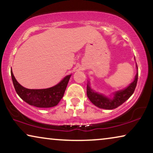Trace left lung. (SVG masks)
I'll list each match as a JSON object with an SVG mask.
<instances>
[{
  "label": "left lung",
  "mask_w": 153,
  "mask_h": 153,
  "mask_svg": "<svg viewBox=\"0 0 153 153\" xmlns=\"http://www.w3.org/2000/svg\"><path fill=\"white\" fill-rule=\"evenodd\" d=\"M137 68L138 69V67ZM137 80H138V73L135 76L134 80L128 86L126 89L121 91H117L114 94L113 98H109L105 96L99 94L96 92H94L89 85L87 87V94L90 101L100 108L106 109H115L122 105L123 103L128 100V99L134 93L135 88L137 87Z\"/></svg>",
  "instance_id": "left-lung-1"
}]
</instances>
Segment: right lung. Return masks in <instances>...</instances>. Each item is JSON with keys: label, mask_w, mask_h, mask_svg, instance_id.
I'll list each match as a JSON object with an SVG mask.
<instances>
[{"label": "right lung", "mask_w": 153, "mask_h": 153, "mask_svg": "<svg viewBox=\"0 0 153 153\" xmlns=\"http://www.w3.org/2000/svg\"><path fill=\"white\" fill-rule=\"evenodd\" d=\"M11 76L15 91L20 98L36 107H52L56 106L64 96L71 75L66 76L54 87L44 89H30L21 86L15 79L11 71Z\"/></svg>", "instance_id": "add662e5"}]
</instances>
